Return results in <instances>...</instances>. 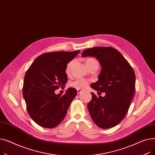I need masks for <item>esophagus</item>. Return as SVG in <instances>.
I'll return each mask as SVG.
<instances>
[{
  "label": "esophagus",
  "instance_id": "34e87169",
  "mask_svg": "<svg viewBox=\"0 0 155 155\" xmlns=\"http://www.w3.org/2000/svg\"><path fill=\"white\" fill-rule=\"evenodd\" d=\"M82 92V90H81V89H77V93L80 94Z\"/></svg>",
  "mask_w": 155,
  "mask_h": 155
}]
</instances>
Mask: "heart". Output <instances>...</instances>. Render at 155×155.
I'll list each match as a JSON object with an SVG mask.
<instances>
[{
	"mask_svg": "<svg viewBox=\"0 0 155 155\" xmlns=\"http://www.w3.org/2000/svg\"><path fill=\"white\" fill-rule=\"evenodd\" d=\"M73 62H74V61L71 60L67 64V67H66V72L67 73H68L70 72V69L73 64ZM94 62H97V61L93 58H88L86 60V61H85L87 66ZM88 84H89V82L87 80L79 78V79H77L76 80H75L74 82H73L71 84V86L73 88H77V89H83V88H86L88 86Z\"/></svg>",
	"mask_w": 155,
	"mask_h": 155,
	"instance_id": "1",
	"label": "heart"
}]
</instances>
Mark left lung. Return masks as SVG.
<instances>
[{"label":"left lung","instance_id":"8db88e82","mask_svg":"<svg viewBox=\"0 0 155 155\" xmlns=\"http://www.w3.org/2000/svg\"><path fill=\"white\" fill-rule=\"evenodd\" d=\"M82 56L95 57L102 67L99 80L91 87L105 92V95L97 97L91 92L92 98L87 105L90 115L101 128L115 126L126 116L133 97L134 71L124 57L112 47L88 48L83 51Z\"/></svg>","mask_w":155,"mask_h":155}]
</instances>
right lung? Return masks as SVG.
<instances>
[{
    "label": "right lung",
    "instance_id": "obj_1",
    "mask_svg": "<svg viewBox=\"0 0 155 155\" xmlns=\"http://www.w3.org/2000/svg\"><path fill=\"white\" fill-rule=\"evenodd\" d=\"M59 51L39 56L27 70L24 79L23 97L31 119L39 126L53 128L64 119L77 91L68 88L64 95L54 91L67 82V64L78 54Z\"/></svg>",
    "mask_w": 155,
    "mask_h": 155
}]
</instances>
